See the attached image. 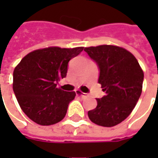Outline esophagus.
Returning a JSON list of instances; mask_svg holds the SVG:
<instances>
[{"label": "esophagus", "mask_w": 158, "mask_h": 158, "mask_svg": "<svg viewBox=\"0 0 158 158\" xmlns=\"http://www.w3.org/2000/svg\"><path fill=\"white\" fill-rule=\"evenodd\" d=\"M76 93L77 96H80V97H83V96H84V94H85V93H83V92L80 91V90H76Z\"/></svg>", "instance_id": "1"}]
</instances>
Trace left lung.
Instances as JSON below:
<instances>
[{
	"label": "left lung",
	"mask_w": 158,
	"mask_h": 158,
	"mask_svg": "<svg viewBox=\"0 0 158 158\" xmlns=\"http://www.w3.org/2000/svg\"><path fill=\"white\" fill-rule=\"evenodd\" d=\"M84 51L99 69L98 83L106 95L97 98V107L88 112L95 124L111 127L129 116L142 94L143 71L135 57L122 47L103 45Z\"/></svg>",
	"instance_id": "obj_1"
}]
</instances>
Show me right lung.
Masks as SVG:
<instances>
[{
  "mask_svg": "<svg viewBox=\"0 0 158 158\" xmlns=\"http://www.w3.org/2000/svg\"><path fill=\"white\" fill-rule=\"evenodd\" d=\"M82 50L52 46L35 50L22 59L13 73V90L28 118L49 126L65 117L76 92L64 91L57 88V83L67 76L69 61Z\"/></svg>",
  "mask_w": 158,
  "mask_h": 158,
  "instance_id": "obj_1",
  "label": "right lung"
}]
</instances>
